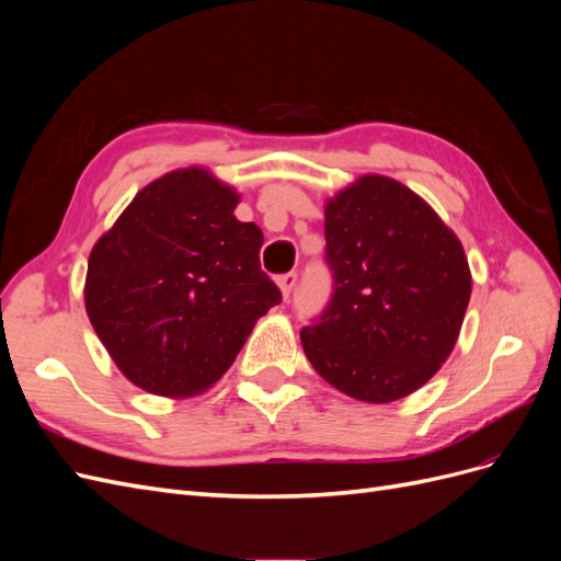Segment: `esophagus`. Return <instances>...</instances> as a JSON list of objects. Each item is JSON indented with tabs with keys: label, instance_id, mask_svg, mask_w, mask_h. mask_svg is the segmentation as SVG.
Here are the masks:
<instances>
[{
	"label": "esophagus",
	"instance_id": "esophagus-1",
	"mask_svg": "<svg viewBox=\"0 0 561 561\" xmlns=\"http://www.w3.org/2000/svg\"><path fill=\"white\" fill-rule=\"evenodd\" d=\"M297 274L295 271H290V274H283V276H278V285H280V290H283V297L287 299L293 295V290H295V285H297Z\"/></svg>",
	"mask_w": 561,
	"mask_h": 561
}]
</instances>
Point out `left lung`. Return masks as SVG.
Returning a JSON list of instances; mask_svg holds the SVG:
<instances>
[{"label": "left lung", "mask_w": 561, "mask_h": 561, "mask_svg": "<svg viewBox=\"0 0 561 561\" xmlns=\"http://www.w3.org/2000/svg\"><path fill=\"white\" fill-rule=\"evenodd\" d=\"M330 299L299 336L318 375L365 402L414 393L456 344L470 301L461 241L404 184L365 175L325 208Z\"/></svg>", "instance_id": "obj_1"}]
</instances>
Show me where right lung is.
<instances>
[{
    "instance_id": "add662e5",
    "label": "right lung",
    "mask_w": 561,
    "mask_h": 561,
    "mask_svg": "<svg viewBox=\"0 0 561 561\" xmlns=\"http://www.w3.org/2000/svg\"><path fill=\"white\" fill-rule=\"evenodd\" d=\"M239 196L201 168L147 184L89 257L87 311L124 375L149 393L186 398L236 360L254 322L283 295L260 264Z\"/></svg>"
}]
</instances>
